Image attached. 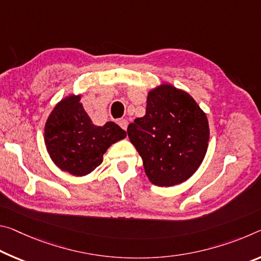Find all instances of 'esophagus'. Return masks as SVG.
<instances>
[{
  "label": "esophagus",
  "instance_id": "obj_1",
  "mask_svg": "<svg viewBox=\"0 0 261 261\" xmlns=\"http://www.w3.org/2000/svg\"><path fill=\"white\" fill-rule=\"evenodd\" d=\"M127 119H125V118H122V119H119L118 121V125L122 127L123 130H126L127 129Z\"/></svg>",
  "mask_w": 261,
  "mask_h": 261
}]
</instances>
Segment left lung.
Segmentation results:
<instances>
[{
	"mask_svg": "<svg viewBox=\"0 0 261 261\" xmlns=\"http://www.w3.org/2000/svg\"><path fill=\"white\" fill-rule=\"evenodd\" d=\"M209 135L204 111L187 92L169 84L148 92L145 115L127 126L148 180L161 187L182 184L197 171Z\"/></svg>",
	"mask_w": 261,
	"mask_h": 261,
	"instance_id": "obj_1",
	"label": "left lung"
}]
</instances>
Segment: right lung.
<instances>
[{
    "label": "right lung",
    "instance_id": "1",
    "mask_svg": "<svg viewBox=\"0 0 261 261\" xmlns=\"http://www.w3.org/2000/svg\"><path fill=\"white\" fill-rule=\"evenodd\" d=\"M81 94H69L57 103L44 127L49 158L63 172L85 176L100 166L113 144L126 137L114 122L97 126L82 106Z\"/></svg>",
    "mask_w": 261,
    "mask_h": 261
}]
</instances>
